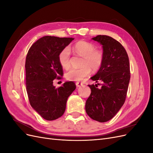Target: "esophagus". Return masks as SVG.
<instances>
[{
	"mask_svg": "<svg viewBox=\"0 0 153 153\" xmlns=\"http://www.w3.org/2000/svg\"><path fill=\"white\" fill-rule=\"evenodd\" d=\"M83 85H84V84H83V83H82V82H76V85L77 87H79L80 86H82Z\"/></svg>",
	"mask_w": 153,
	"mask_h": 153,
	"instance_id": "obj_1",
	"label": "esophagus"
}]
</instances>
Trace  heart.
<instances>
[{"label":"heart","mask_w":153,"mask_h":153,"mask_svg":"<svg viewBox=\"0 0 153 153\" xmlns=\"http://www.w3.org/2000/svg\"><path fill=\"white\" fill-rule=\"evenodd\" d=\"M73 50L77 54L83 57L82 67L71 68L66 73V78L69 81H80L90 75L91 69L97 71L102 66L104 60L101 50L96 49L95 45L85 41H79L73 46ZM70 50L64 48L59 54V62L64 69L70 67Z\"/></svg>","instance_id":"obj_1"}]
</instances>
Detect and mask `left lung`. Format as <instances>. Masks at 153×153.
<instances>
[{
  "mask_svg": "<svg viewBox=\"0 0 153 153\" xmlns=\"http://www.w3.org/2000/svg\"><path fill=\"white\" fill-rule=\"evenodd\" d=\"M92 39L102 45L104 60L91 78L103 84L101 89L89 85L91 93L86 101L85 111L91 119L105 123L115 116L126 100L130 79L129 58L123 46L112 37L98 35Z\"/></svg>",
  "mask_w": 153,
  "mask_h": 153,
  "instance_id": "8db88e82",
  "label": "left lung"
}]
</instances>
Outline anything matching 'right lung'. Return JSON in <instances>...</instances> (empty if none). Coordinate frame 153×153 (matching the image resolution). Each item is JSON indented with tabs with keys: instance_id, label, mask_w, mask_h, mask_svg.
I'll use <instances>...</instances> for the list:
<instances>
[{
	"instance_id": "right-lung-1",
	"label": "right lung",
	"mask_w": 153,
	"mask_h": 153,
	"mask_svg": "<svg viewBox=\"0 0 153 153\" xmlns=\"http://www.w3.org/2000/svg\"><path fill=\"white\" fill-rule=\"evenodd\" d=\"M74 39L47 36L32 45L25 61L26 89L32 108L43 119L53 121L61 117L68 97L75 90L73 82L55 88L53 80L63 75L59 62L60 52Z\"/></svg>"
}]
</instances>
